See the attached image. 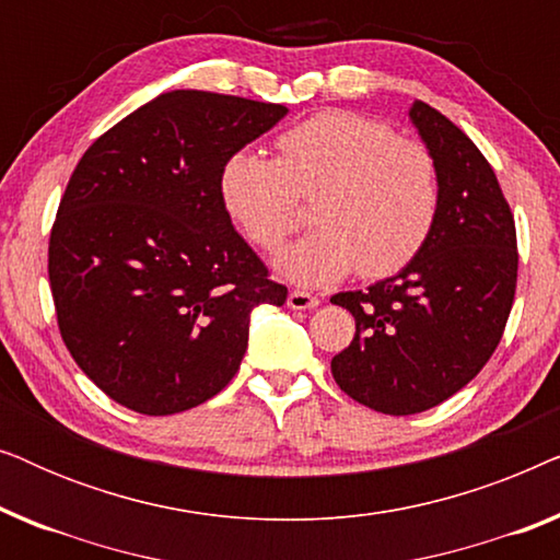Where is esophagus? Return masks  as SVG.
<instances>
[{"label": "esophagus", "instance_id": "1", "mask_svg": "<svg viewBox=\"0 0 560 560\" xmlns=\"http://www.w3.org/2000/svg\"><path fill=\"white\" fill-rule=\"evenodd\" d=\"M316 305H318V298L316 295L305 293V290H290L288 308H293V311H311V308H316Z\"/></svg>", "mask_w": 560, "mask_h": 560}]
</instances>
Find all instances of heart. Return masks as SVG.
Masks as SVG:
<instances>
[{
	"label": "heart",
	"instance_id": "b5f03b06",
	"mask_svg": "<svg viewBox=\"0 0 560 560\" xmlns=\"http://www.w3.org/2000/svg\"><path fill=\"white\" fill-rule=\"evenodd\" d=\"M278 160L255 150L226 158L219 198L259 249H278L298 224V196H316L318 229L275 257L298 285H334L359 270L380 280L418 257L441 211L439 165L425 144L385 121L320 112L278 137Z\"/></svg>",
	"mask_w": 560,
	"mask_h": 560
}]
</instances>
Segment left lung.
Here are the masks:
<instances>
[{"label": "left lung", "mask_w": 560, "mask_h": 560, "mask_svg": "<svg viewBox=\"0 0 560 560\" xmlns=\"http://www.w3.org/2000/svg\"><path fill=\"white\" fill-rule=\"evenodd\" d=\"M439 165L441 211L425 247L393 278L339 293L354 341L331 359L343 393L385 416L448 400L494 354L517 285L515 219L492 165L454 121L408 109Z\"/></svg>", "instance_id": "left-lung-1"}]
</instances>
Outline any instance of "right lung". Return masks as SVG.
<instances>
[{
	"label": "right lung",
	"mask_w": 560,
	"mask_h": 560,
	"mask_svg": "<svg viewBox=\"0 0 560 560\" xmlns=\"http://www.w3.org/2000/svg\"><path fill=\"white\" fill-rule=\"evenodd\" d=\"M288 106L178 89L104 132L50 232L58 326L83 374L142 416H173L240 370L257 305H282L219 198L229 155Z\"/></svg>",
	"instance_id": "obj_1"
}]
</instances>
